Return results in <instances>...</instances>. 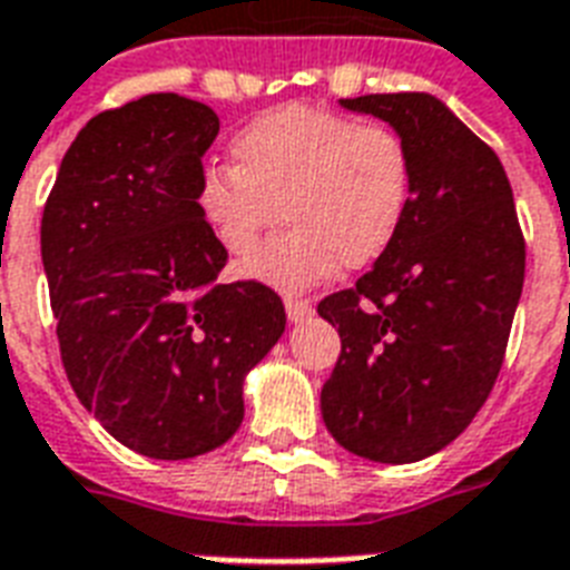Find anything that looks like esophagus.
Instances as JSON below:
<instances>
[{
    "instance_id": "esophagus-1",
    "label": "esophagus",
    "mask_w": 570,
    "mask_h": 570,
    "mask_svg": "<svg viewBox=\"0 0 570 570\" xmlns=\"http://www.w3.org/2000/svg\"><path fill=\"white\" fill-rule=\"evenodd\" d=\"M312 303L308 299H297V297H285V315H288V321H306V317H312Z\"/></svg>"
}]
</instances>
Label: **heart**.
<instances>
[{"label":"heart","instance_id":"heart-1","mask_svg":"<svg viewBox=\"0 0 570 570\" xmlns=\"http://www.w3.org/2000/svg\"><path fill=\"white\" fill-rule=\"evenodd\" d=\"M235 169L198 178L196 210L232 258L249 255L279 215L289 223L244 264L249 279L285 294L363 271L399 240L413 196L404 139L315 106L264 112L228 145Z\"/></svg>","mask_w":570,"mask_h":570}]
</instances>
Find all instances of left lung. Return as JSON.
Listing matches in <instances>:
<instances>
[{"mask_svg":"<svg viewBox=\"0 0 570 570\" xmlns=\"http://www.w3.org/2000/svg\"><path fill=\"white\" fill-rule=\"evenodd\" d=\"M342 106L404 139L413 196L390 253L317 303L342 338L321 413L347 452L413 464L452 443L491 395L527 244L500 157L443 100L401 91Z\"/></svg>","mask_w":570,"mask_h":570,"instance_id":"8db88e82","label":"left lung"}]
</instances>
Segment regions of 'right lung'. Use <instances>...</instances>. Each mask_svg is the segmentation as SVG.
Masks as SVG:
<instances>
[{
	"label": "right lung",
	"mask_w": 570,
	"mask_h": 570,
	"mask_svg": "<svg viewBox=\"0 0 570 570\" xmlns=\"http://www.w3.org/2000/svg\"><path fill=\"white\" fill-rule=\"evenodd\" d=\"M210 106L145 95L88 121L59 166L41 258L68 381L127 449L184 461L244 422V377L285 333L279 294L216 282L196 210Z\"/></svg>",
	"instance_id": "obj_1"
}]
</instances>
